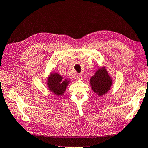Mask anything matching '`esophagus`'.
Here are the masks:
<instances>
[{"instance_id":"34e87169","label":"esophagus","mask_w":148,"mask_h":148,"mask_svg":"<svg viewBox=\"0 0 148 148\" xmlns=\"http://www.w3.org/2000/svg\"><path fill=\"white\" fill-rule=\"evenodd\" d=\"M77 80H79V81H81V80H82V75L81 74H79L77 76Z\"/></svg>"}]
</instances>
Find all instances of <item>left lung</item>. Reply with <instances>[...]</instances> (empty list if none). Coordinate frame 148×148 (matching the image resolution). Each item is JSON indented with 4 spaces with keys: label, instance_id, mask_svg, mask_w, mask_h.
I'll list each match as a JSON object with an SVG mask.
<instances>
[{
    "label": "left lung",
    "instance_id": "8db88e82",
    "mask_svg": "<svg viewBox=\"0 0 148 148\" xmlns=\"http://www.w3.org/2000/svg\"><path fill=\"white\" fill-rule=\"evenodd\" d=\"M112 84V78L105 67L98 68L90 79V85L93 92L99 97L107 94L110 90Z\"/></svg>",
    "mask_w": 148,
    "mask_h": 148
}]
</instances>
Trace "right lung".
<instances>
[{
    "instance_id": "obj_1",
    "label": "right lung",
    "mask_w": 148,
    "mask_h": 148,
    "mask_svg": "<svg viewBox=\"0 0 148 148\" xmlns=\"http://www.w3.org/2000/svg\"><path fill=\"white\" fill-rule=\"evenodd\" d=\"M70 81L64 79L58 73L51 72L46 80L48 89L56 96H61L64 94Z\"/></svg>"
}]
</instances>
